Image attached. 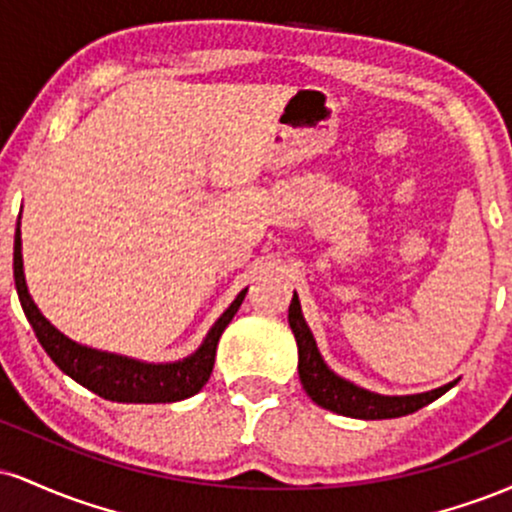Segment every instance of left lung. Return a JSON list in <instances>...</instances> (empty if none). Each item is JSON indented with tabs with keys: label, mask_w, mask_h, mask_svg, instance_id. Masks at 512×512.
Segmentation results:
<instances>
[{
	"label": "left lung",
	"mask_w": 512,
	"mask_h": 512,
	"mask_svg": "<svg viewBox=\"0 0 512 512\" xmlns=\"http://www.w3.org/2000/svg\"><path fill=\"white\" fill-rule=\"evenodd\" d=\"M289 325L298 344V378H301L303 390L308 392V397L313 399L317 407L330 409L334 414L363 421L397 419V416L414 414V411L426 407L457 383V380H452L448 385L419 392V395H378V392L354 385L327 366L320 349H317L313 332L305 322L301 301H298L296 293H293L289 305Z\"/></svg>",
	"instance_id": "1"
}]
</instances>
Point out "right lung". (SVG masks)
<instances>
[{"label":"right lung","mask_w":512,"mask_h":512,"mask_svg":"<svg viewBox=\"0 0 512 512\" xmlns=\"http://www.w3.org/2000/svg\"><path fill=\"white\" fill-rule=\"evenodd\" d=\"M14 281L23 313L31 322L40 346L48 351L57 368L79 385H84L86 390L96 392L98 397L122 404H168L197 395L207 385L211 368H214L216 344L248 293V289L240 291L236 301L223 310V315L211 325L195 354L170 363H149L74 342L40 313L28 293L26 274H23L21 221L16 226L14 238Z\"/></svg>","instance_id":"obj_1"}]
</instances>
